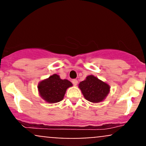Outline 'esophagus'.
I'll return each mask as SVG.
<instances>
[{
    "instance_id": "obj_1",
    "label": "esophagus",
    "mask_w": 146,
    "mask_h": 146,
    "mask_svg": "<svg viewBox=\"0 0 146 146\" xmlns=\"http://www.w3.org/2000/svg\"><path fill=\"white\" fill-rule=\"evenodd\" d=\"M72 82H73V85H75V86H76V85H78V81L77 80H72Z\"/></svg>"
}]
</instances>
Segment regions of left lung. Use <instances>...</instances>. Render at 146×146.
<instances>
[{
    "instance_id": "1",
    "label": "left lung",
    "mask_w": 146,
    "mask_h": 146,
    "mask_svg": "<svg viewBox=\"0 0 146 146\" xmlns=\"http://www.w3.org/2000/svg\"><path fill=\"white\" fill-rule=\"evenodd\" d=\"M85 99L93 103L102 102L110 92V86L93 75H88L79 84Z\"/></svg>"
}]
</instances>
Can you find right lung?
I'll use <instances>...</instances> for the list:
<instances>
[{
    "instance_id": "1",
    "label": "right lung",
    "mask_w": 146,
    "mask_h": 146,
    "mask_svg": "<svg viewBox=\"0 0 146 146\" xmlns=\"http://www.w3.org/2000/svg\"><path fill=\"white\" fill-rule=\"evenodd\" d=\"M73 86L67 80H62L57 74L51 75L38 84L40 95L43 100L50 104L57 103L63 100L66 90Z\"/></svg>"
}]
</instances>
